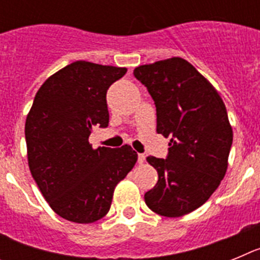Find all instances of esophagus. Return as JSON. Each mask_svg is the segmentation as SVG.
<instances>
[{
  "label": "esophagus",
  "instance_id": "34e87169",
  "mask_svg": "<svg viewBox=\"0 0 260 260\" xmlns=\"http://www.w3.org/2000/svg\"><path fill=\"white\" fill-rule=\"evenodd\" d=\"M144 161H146V156H144L143 153H138V162H139V164H143Z\"/></svg>",
  "mask_w": 260,
  "mask_h": 260
}]
</instances>
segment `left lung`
Masks as SVG:
<instances>
[{
	"instance_id": "obj_1",
	"label": "left lung",
	"mask_w": 260,
	"mask_h": 260,
	"mask_svg": "<svg viewBox=\"0 0 260 260\" xmlns=\"http://www.w3.org/2000/svg\"><path fill=\"white\" fill-rule=\"evenodd\" d=\"M156 107V132L171 138L167 158L148 156L157 171L144 194L150 210L167 217L192 212L224 178L233 132L222 99L194 66L180 57L135 68Z\"/></svg>"
}]
</instances>
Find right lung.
Instances as JSON below:
<instances>
[{
    "label": "right lung",
    "mask_w": 260,
    "mask_h": 260,
    "mask_svg": "<svg viewBox=\"0 0 260 260\" xmlns=\"http://www.w3.org/2000/svg\"><path fill=\"white\" fill-rule=\"evenodd\" d=\"M126 68L77 61L48 78L26 119L28 167L41 194L58 216L89 224L104 217L114 187L134 168L132 147L89 144L93 126L107 127V91Z\"/></svg>",
    "instance_id": "add662e5"
}]
</instances>
